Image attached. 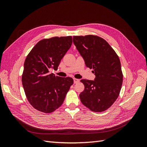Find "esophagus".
<instances>
[{
  "instance_id": "obj_1",
  "label": "esophagus",
  "mask_w": 147,
  "mask_h": 147,
  "mask_svg": "<svg viewBox=\"0 0 147 147\" xmlns=\"http://www.w3.org/2000/svg\"><path fill=\"white\" fill-rule=\"evenodd\" d=\"M79 82V80L77 78H74V83H77Z\"/></svg>"
}]
</instances>
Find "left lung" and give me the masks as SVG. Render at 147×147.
Here are the masks:
<instances>
[{
	"label": "left lung",
	"instance_id": "1",
	"mask_svg": "<svg viewBox=\"0 0 147 147\" xmlns=\"http://www.w3.org/2000/svg\"><path fill=\"white\" fill-rule=\"evenodd\" d=\"M73 42L86 67L92 69L94 80L83 79L82 103L92 112L108 109L118 98L123 83L119 57L104 38L96 35L74 36Z\"/></svg>",
	"mask_w": 147,
	"mask_h": 147
}]
</instances>
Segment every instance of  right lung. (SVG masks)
<instances>
[{
	"label": "right lung",
	"mask_w": 147,
	"mask_h": 147,
	"mask_svg": "<svg viewBox=\"0 0 147 147\" xmlns=\"http://www.w3.org/2000/svg\"><path fill=\"white\" fill-rule=\"evenodd\" d=\"M72 43V36L43 39L26 57L22 83L29 103L40 112L49 113L58 109L74 83L71 77L49 73L57 69Z\"/></svg>",
	"instance_id": "obj_1"
}]
</instances>
